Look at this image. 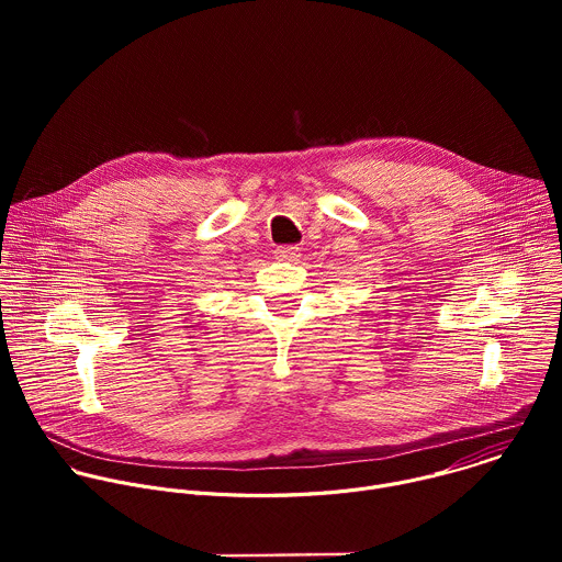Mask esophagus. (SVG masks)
Wrapping results in <instances>:
<instances>
[{
  "mask_svg": "<svg viewBox=\"0 0 562 562\" xmlns=\"http://www.w3.org/2000/svg\"><path fill=\"white\" fill-rule=\"evenodd\" d=\"M276 260L280 262H297L300 260V251L297 247H282L276 251Z\"/></svg>",
  "mask_w": 562,
  "mask_h": 562,
  "instance_id": "34e87169",
  "label": "esophagus"
}]
</instances>
